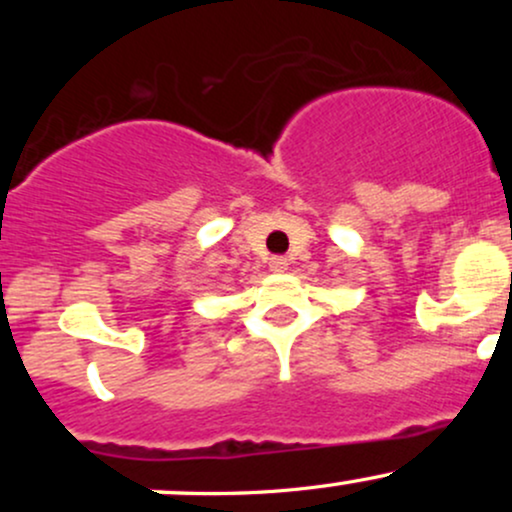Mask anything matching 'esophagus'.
<instances>
[{"label":"esophagus","instance_id":"esophagus-1","mask_svg":"<svg viewBox=\"0 0 512 512\" xmlns=\"http://www.w3.org/2000/svg\"><path fill=\"white\" fill-rule=\"evenodd\" d=\"M269 267H272V272H286V269H289V260L281 255H276L269 260Z\"/></svg>","mask_w":512,"mask_h":512}]
</instances>
